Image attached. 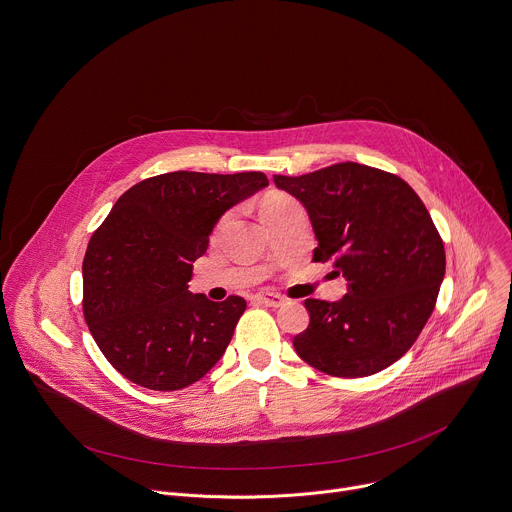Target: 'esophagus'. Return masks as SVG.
<instances>
[{
  "mask_svg": "<svg viewBox=\"0 0 512 512\" xmlns=\"http://www.w3.org/2000/svg\"><path fill=\"white\" fill-rule=\"evenodd\" d=\"M254 301L260 303V305H266V307H280V305H285V299H282L280 295H276V293H266V291L256 293V295H254Z\"/></svg>",
  "mask_w": 512,
  "mask_h": 512,
  "instance_id": "obj_1",
  "label": "esophagus"
}]
</instances>
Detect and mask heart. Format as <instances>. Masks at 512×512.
Returning <instances> with one entry per match:
<instances>
[{
    "label": "heart",
    "instance_id": "heart-1",
    "mask_svg": "<svg viewBox=\"0 0 512 512\" xmlns=\"http://www.w3.org/2000/svg\"><path fill=\"white\" fill-rule=\"evenodd\" d=\"M291 203H295L291 197H287V195H280V193H272V195H268V197L262 201L260 213H262V215H266V213H274V211L285 209V207H287V205H291Z\"/></svg>",
    "mask_w": 512,
    "mask_h": 512
}]
</instances>
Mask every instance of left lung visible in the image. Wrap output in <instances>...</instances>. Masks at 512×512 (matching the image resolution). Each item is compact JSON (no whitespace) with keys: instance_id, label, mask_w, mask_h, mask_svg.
I'll use <instances>...</instances> for the list:
<instances>
[{"instance_id":"8db88e82","label":"left lung","mask_w":512,"mask_h":512,"mask_svg":"<svg viewBox=\"0 0 512 512\" xmlns=\"http://www.w3.org/2000/svg\"><path fill=\"white\" fill-rule=\"evenodd\" d=\"M274 185L307 211L315 262L335 260L348 293L307 299L309 327L293 339L313 368L344 378L376 374L415 344L445 276V250L419 195L384 170L339 162Z\"/></svg>"}]
</instances>
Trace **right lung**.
I'll list each match as a JSON object with an SVG mask.
<instances>
[{
	"label": "right lung",
	"mask_w": 512,
	"mask_h": 512,
	"mask_svg": "<svg viewBox=\"0 0 512 512\" xmlns=\"http://www.w3.org/2000/svg\"><path fill=\"white\" fill-rule=\"evenodd\" d=\"M268 187L262 173H166L128 189L91 236L83 260V313L107 362L150 390L203 378L246 311L193 295V262L225 211Z\"/></svg>",
	"instance_id": "add662e5"
}]
</instances>
